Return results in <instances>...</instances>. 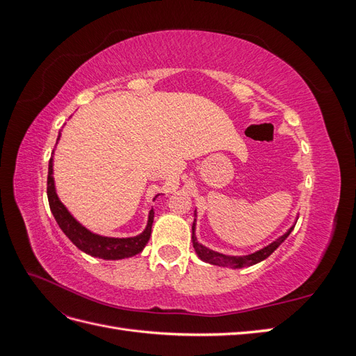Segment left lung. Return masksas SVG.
<instances>
[{
  "label": "left lung",
  "instance_id": "8db88e82",
  "mask_svg": "<svg viewBox=\"0 0 356 356\" xmlns=\"http://www.w3.org/2000/svg\"><path fill=\"white\" fill-rule=\"evenodd\" d=\"M195 217H196V211H195ZM293 229H294V225H293V227H289L285 234L279 236L276 241H273L272 243H268L267 246L261 248V250H258V251H255L252 254H248V255H241V257H238V255H225V254H221V252H217V251H212V250H209V248L199 243L197 239H196V233H195L196 232V218H195V222H193V227H191V230H193L191 239H193V246H195L196 254L199 255L202 261L213 264V266H222V267L229 266L232 268H242V267L254 266L257 263L266 260L268 255H272V252H275L276 248L288 238L289 233L293 232Z\"/></svg>",
  "mask_w": 356,
  "mask_h": 356
}]
</instances>
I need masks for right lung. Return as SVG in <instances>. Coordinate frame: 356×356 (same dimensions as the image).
Here are the masks:
<instances>
[{"instance_id":"add662e5","label":"right lung","mask_w":356,"mask_h":356,"mask_svg":"<svg viewBox=\"0 0 356 356\" xmlns=\"http://www.w3.org/2000/svg\"><path fill=\"white\" fill-rule=\"evenodd\" d=\"M59 138H60V134L58 136V141ZM53 152H55V149H53ZM47 197H49L50 211L53 213V217H55L56 222L59 224L60 230L67 234V238L77 246L79 250L92 257H98V258H102V260H122V258L134 257L144 250L145 245L149 241V236H152V227L154 221L153 208L148 213L145 230L141 234L134 236V238H106V236L96 234L86 229L84 225H81L72 217L71 212L65 208V204H63L58 197L55 178H53V156L49 160Z\"/></svg>"}]
</instances>
